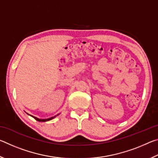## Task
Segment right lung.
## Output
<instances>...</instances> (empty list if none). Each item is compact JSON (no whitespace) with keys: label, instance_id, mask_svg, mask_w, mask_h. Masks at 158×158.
<instances>
[{"label":"right lung","instance_id":"right-lung-1","mask_svg":"<svg viewBox=\"0 0 158 158\" xmlns=\"http://www.w3.org/2000/svg\"><path fill=\"white\" fill-rule=\"evenodd\" d=\"M30 116H31V115H30ZM31 116L33 117V118H34L35 119V120H37V121H40V122H45V121H50V120H52V119H53V118H55L56 116H53V117H52V118H47V119H40V118H38L35 117V116Z\"/></svg>","mask_w":158,"mask_h":158}]
</instances>
